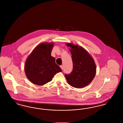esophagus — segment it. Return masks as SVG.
Returning <instances> with one entry per match:
<instances>
[{"label":"esophagus","mask_w":123,"mask_h":123,"mask_svg":"<svg viewBox=\"0 0 123 123\" xmlns=\"http://www.w3.org/2000/svg\"><path fill=\"white\" fill-rule=\"evenodd\" d=\"M60 67H61V69H62L63 70V66H62H62H60Z\"/></svg>","instance_id":"obj_1"}]
</instances>
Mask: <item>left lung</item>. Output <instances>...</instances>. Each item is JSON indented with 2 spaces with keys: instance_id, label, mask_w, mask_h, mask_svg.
Returning <instances> with one entry per match:
<instances>
[{
  "instance_id": "1",
  "label": "left lung",
  "mask_w": 123,
  "mask_h": 123,
  "mask_svg": "<svg viewBox=\"0 0 123 123\" xmlns=\"http://www.w3.org/2000/svg\"><path fill=\"white\" fill-rule=\"evenodd\" d=\"M71 47L73 63V69L69 74L65 76L68 84L73 87L81 88L88 86L94 79L96 74V65L94 59L85 49L68 43Z\"/></svg>"
}]
</instances>
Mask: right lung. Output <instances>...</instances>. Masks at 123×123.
I'll use <instances>...</instances> for the list:
<instances>
[{"label": "right lung", "instance_id": "right-lung-1", "mask_svg": "<svg viewBox=\"0 0 123 123\" xmlns=\"http://www.w3.org/2000/svg\"><path fill=\"white\" fill-rule=\"evenodd\" d=\"M54 43H41L37 45L27 58L25 72L33 84L42 86L50 82L56 73L62 71L51 55Z\"/></svg>", "mask_w": 123, "mask_h": 123}]
</instances>
